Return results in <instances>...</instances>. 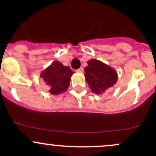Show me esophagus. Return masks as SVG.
Listing matches in <instances>:
<instances>
[{"label":"esophagus","mask_w":156,"mask_h":156,"mask_svg":"<svg viewBox=\"0 0 156 156\" xmlns=\"http://www.w3.org/2000/svg\"><path fill=\"white\" fill-rule=\"evenodd\" d=\"M77 72H84V69H83L82 67H81V68H79L78 69H77Z\"/></svg>","instance_id":"obj_1"}]
</instances>
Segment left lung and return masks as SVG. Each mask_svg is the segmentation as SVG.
Masks as SVG:
<instances>
[{
	"label": "left lung",
	"instance_id": "8db88e82",
	"mask_svg": "<svg viewBox=\"0 0 156 156\" xmlns=\"http://www.w3.org/2000/svg\"><path fill=\"white\" fill-rule=\"evenodd\" d=\"M87 64L84 68V76L94 94H101L115 84L118 76L114 69L97 59L88 61Z\"/></svg>",
	"mask_w": 156,
	"mask_h": 156
}]
</instances>
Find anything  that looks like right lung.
Wrapping results in <instances>:
<instances>
[{
    "label": "right lung",
    "instance_id": "right-lung-1",
    "mask_svg": "<svg viewBox=\"0 0 156 156\" xmlns=\"http://www.w3.org/2000/svg\"><path fill=\"white\" fill-rule=\"evenodd\" d=\"M73 72L69 66H64L61 62L55 61L42 72L41 78L49 85V92L53 95H57L66 90Z\"/></svg>",
    "mask_w": 156,
    "mask_h": 156
}]
</instances>
